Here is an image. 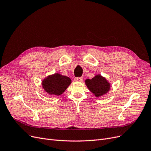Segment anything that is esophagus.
I'll return each mask as SVG.
<instances>
[{"instance_id": "34e87169", "label": "esophagus", "mask_w": 151, "mask_h": 151, "mask_svg": "<svg viewBox=\"0 0 151 151\" xmlns=\"http://www.w3.org/2000/svg\"><path fill=\"white\" fill-rule=\"evenodd\" d=\"M83 80L82 77H76L74 79V81H76V82H82Z\"/></svg>"}]
</instances>
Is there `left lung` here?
Listing matches in <instances>:
<instances>
[{
	"instance_id": "1",
	"label": "left lung",
	"mask_w": 151,
	"mask_h": 151,
	"mask_svg": "<svg viewBox=\"0 0 151 151\" xmlns=\"http://www.w3.org/2000/svg\"><path fill=\"white\" fill-rule=\"evenodd\" d=\"M86 85L96 97L106 94L110 88V83L100 74L96 75L92 79H86Z\"/></svg>"
}]
</instances>
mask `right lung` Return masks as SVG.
Masks as SVG:
<instances>
[{"label": "right lung", "instance_id": "1", "mask_svg": "<svg viewBox=\"0 0 151 151\" xmlns=\"http://www.w3.org/2000/svg\"><path fill=\"white\" fill-rule=\"evenodd\" d=\"M71 83L69 77L56 73L46 77L42 81V86L45 91L50 95H61Z\"/></svg>", "mask_w": 151, "mask_h": 151}]
</instances>
